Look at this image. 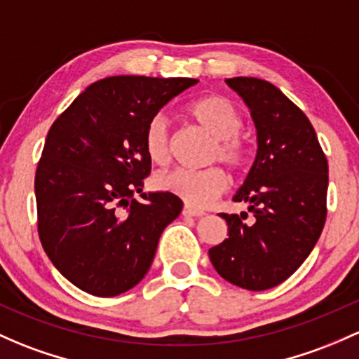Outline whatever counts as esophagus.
Wrapping results in <instances>:
<instances>
[{
	"label": "esophagus",
	"mask_w": 359,
	"mask_h": 359,
	"mask_svg": "<svg viewBox=\"0 0 359 359\" xmlns=\"http://www.w3.org/2000/svg\"><path fill=\"white\" fill-rule=\"evenodd\" d=\"M182 215H184V217H203V215H206V211L192 208V206L186 205V206H184V210H182Z\"/></svg>",
	"instance_id": "1"
}]
</instances>
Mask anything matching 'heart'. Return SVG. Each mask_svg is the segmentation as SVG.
<instances>
[{"label": "heart", "instance_id": "heart-1", "mask_svg": "<svg viewBox=\"0 0 359 359\" xmlns=\"http://www.w3.org/2000/svg\"><path fill=\"white\" fill-rule=\"evenodd\" d=\"M187 115L215 137L211 160H220L230 168H241L246 163V148L239 139L243 116L236 104L224 96H206L187 107ZM144 148L149 160L165 165L170 158V137L167 120L156 115L149 120L144 134ZM160 189L179 196L189 206L210 205L229 186V177L220 167L203 170L175 168L156 177Z\"/></svg>", "mask_w": 359, "mask_h": 359}]
</instances>
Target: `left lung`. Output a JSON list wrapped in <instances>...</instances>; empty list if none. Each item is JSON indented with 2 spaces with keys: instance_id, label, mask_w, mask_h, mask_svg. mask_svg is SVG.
I'll list each match as a JSON object with an SVG mask.
<instances>
[{
  "instance_id": "left-lung-1",
  "label": "left lung",
  "mask_w": 359,
  "mask_h": 359,
  "mask_svg": "<svg viewBox=\"0 0 359 359\" xmlns=\"http://www.w3.org/2000/svg\"><path fill=\"white\" fill-rule=\"evenodd\" d=\"M251 110L256 127L255 163L233 201L248 213H222L227 239L208 251L220 277L248 290L282 284L315 248L327 218L329 163L311 122L270 82L255 77L225 81Z\"/></svg>"
}]
</instances>
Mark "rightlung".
I'll use <instances>...</instances> for the list:
<instances>
[{
	"instance_id": "add662e5",
	"label": "right lung",
	"mask_w": 359,
	"mask_h": 359,
	"mask_svg": "<svg viewBox=\"0 0 359 359\" xmlns=\"http://www.w3.org/2000/svg\"><path fill=\"white\" fill-rule=\"evenodd\" d=\"M194 84L186 77L101 79L51 126L34 182L37 230L48 258L75 287L111 297L148 273L182 201L172 192H142L151 172L146 127Z\"/></svg>"
}]
</instances>
